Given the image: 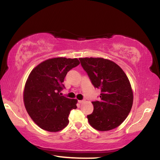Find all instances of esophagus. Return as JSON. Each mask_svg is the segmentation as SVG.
I'll return each mask as SVG.
<instances>
[{
  "label": "esophagus",
  "instance_id": "1",
  "mask_svg": "<svg viewBox=\"0 0 160 160\" xmlns=\"http://www.w3.org/2000/svg\"><path fill=\"white\" fill-rule=\"evenodd\" d=\"M84 102H85V99H83V100H79V101H78V102H79L80 104H82V103H83Z\"/></svg>",
  "mask_w": 160,
  "mask_h": 160
}]
</instances>
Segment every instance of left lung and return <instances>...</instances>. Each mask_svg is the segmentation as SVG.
Returning a JSON list of instances; mask_svg holds the SVG:
<instances>
[{
    "label": "left lung",
    "mask_w": 160,
    "mask_h": 160,
    "mask_svg": "<svg viewBox=\"0 0 160 160\" xmlns=\"http://www.w3.org/2000/svg\"><path fill=\"white\" fill-rule=\"evenodd\" d=\"M83 69L94 88L101 90L100 99L92 102L94 110L88 115L89 123L99 131L117 128L131 110L133 93L121 68L103 58H80Z\"/></svg>",
    "instance_id": "obj_1"
}]
</instances>
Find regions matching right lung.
Masks as SVG:
<instances>
[{
  "instance_id": "add662e5",
  "label": "right lung",
  "mask_w": 160,
  "mask_h": 160,
  "mask_svg": "<svg viewBox=\"0 0 160 160\" xmlns=\"http://www.w3.org/2000/svg\"><path fill=\"white\" fill-rule=\"evenodd\" d=\"M80 64L78 58H53L32 70L26 81L23 101L28 114L45 131L58 132L68 126V116L78 100L62 96L67 72Z\"/></svg>"
}]
</instances>
